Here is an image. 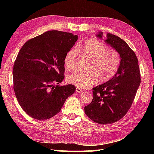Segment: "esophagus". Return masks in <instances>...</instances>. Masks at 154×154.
Wrapping results in <instances>:
<instances>
[{
	"label": "esophagus",
	"instance_id": "obj_1",
	"mask_svg": "<svg viewBox=\"0 0 154 154\" xmlns=\"http://www.w3.org/2000/svg\"><path fill=\"white\" fill-rule=\"evenodd\" d=\"M83 91V90H82L81 89V88H79V87H76V92L77 93H82Z\"/></svg>",
	"mask_w": 154,
	"mask_h": 154
}]
</instances>
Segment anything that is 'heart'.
<instances>
[{
	"label": "heart",
	"instance_id": "obj_1",
	"mask_svg": "<svg viewBox=\"0 0 154 154\" xmlns=\"http://www.w3.org/2000/svg\"><path fill=\"white\" fill-rule=\"evenodd\" d=\"M78 48L82 50L84 55L91 61L86 69L87 71H76L69 75V83L77 87L85 88L97 80L103 83L115 76L121 62L120 55L115 49H109L106 44L96 39H89ZM77 55V48H71L65 55L64 63L68 70L75 68Z\"/></svg>",
	"mask_w": 154,
	"mask_h": 154
}]
</instances>
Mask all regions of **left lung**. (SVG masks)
I'll use <instances>...</instances> for the list:
<instances>
[{"label": "left lung", "mask_w": 154, "mask_h": 154, "mask_svg": "<svg viewBox=\"0 0 154 154\" xmlns=\"http://www.w3.org/2000/svg\"><path fill=\"white\" fill-rule=\"evenodd\" d=\"M103 35L101 32L97 34L99 38ZM105 42L119 52L121 62L115 76L93 88L92 102L85 106L87 116L99 124L116 122L126 115L141 82L138 58L126 42L108 33Z\"/></svg>", "instance_id": "8db88e82"}]
</instances>
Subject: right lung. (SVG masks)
Returning a JSON list of instances; mask_svg holds the SVG:
<instances>
[{
	"instance_id": "right-lung-1",
	"label": "right lung",
	"mask_w": 154,
	"mask_h": 154,
	"mask_svg": "<svg viewBox=\"0 0 154 154\" xmlns=\"http://www.w3.org/2000/svg\"><path fill=\"white\" fill-rule=\"evenodd\" d=\"M77 39L69 32L48 31L27 41L20 50L13 67L14 90L22 109L33 119L54 116L75 93L73 85L58 84L65 77V55Z\"/></svg>"
}]
</instances>
